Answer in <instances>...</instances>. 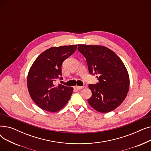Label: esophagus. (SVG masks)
<instances>
[{"instance_id":"esophagus-1","label":"esophagus","mask_w":151,"mask_h":151,"mask_svg":"<svg viewBox=\"0 0 151 151\" xmlns=\"http://www.w3.org/2000/svg\"><path fill=\"white\" fill-rule=\"evenodd\" d=\"M84 87L83 86H76L74 87V88L77 89V90H80V89H83Z\"/></svg>"}]
</instances>
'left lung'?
Returning <instances> with one entry per match:
<instances>
[{
  "mask_svg": "<svg viewBox=\"0 0 151 151\" xmlns=\"http://www.w3.org/2000/svg\"><path fill=\"white\" fill-rule=\"evenodd\" d=\"M78 50L86 59L90 74L99 76L97 84L89 85L92 92L89 104L102 113L112 111L124 101L129 90V75L124 63L104 46L80 44Z\"/></svg>",
  "mask_w": 151,
  "mask_h": 151,
  "instance_id": "left-lung-1",
  "label": "left lung"
}]
</instances>
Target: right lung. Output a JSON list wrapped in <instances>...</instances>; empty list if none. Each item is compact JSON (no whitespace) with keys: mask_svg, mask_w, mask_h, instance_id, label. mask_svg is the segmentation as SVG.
Here are the masks:
<instances>
[{"mask_svg":"<svg viewBox=\"0 0 151 151\" xmlns=\"http://www.w3.org/2000/svg\"><path fill=\"white\" fill-rule=\"evenodd\" d=\"M76 45L54 46L40 54L30 67L27 78L30 96L41 109L54 113L67 104L73 89L55 84L62 75V62L76 51Z\"/></svg>","mask_w":151,"mask_h":151,"instance_id":"1","label":"right lung"}]
</instances>
